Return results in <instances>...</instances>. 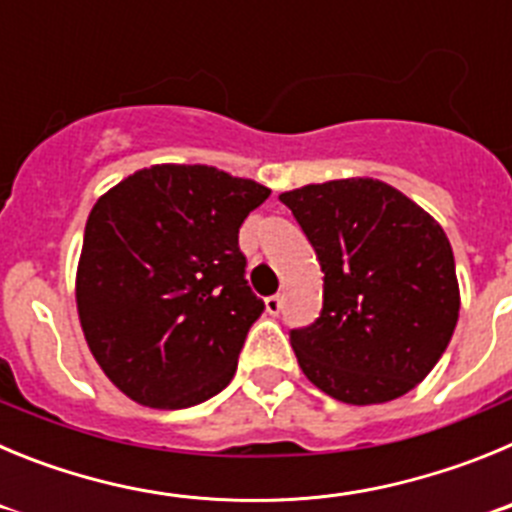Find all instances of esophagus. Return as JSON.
Here are the masks:
<instances>
[{"mask_svg": "<svg viewBox=\"0 0 512 512\" xmlns=\"http://www.w3.org/2000/svg\"><path fill=\"white\" fill-rule=\"evenodd\" d=\"M264 305H266V312H269V315H279V312H282V297L279 295L266 297Z\"/></svg>", "mask_w": 512, "mask_h": 512, "instance_id": "obj_1", "label": "esophagus"}]
</instances>
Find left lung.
I'll use <instances>...</instances> for the list:
<instances>
[{
  "mask_svg": "<svg viewBox=\"0 0 512 512\" xmlns=\"http://www.w3.org/2000/svg\"><path fill=\"white\" fill-rule=\"evenodd\" d=\"M323 269V310L289 330L300 369L348 405H377L428 377L454 336L451 243L423 207L379 179L279 194Z\"/></svg>",
  "mask_w": 512,
  "mask_h": 512,
  "instance_id": "obj_1",
  "label": "left lung"
}]
</instances>
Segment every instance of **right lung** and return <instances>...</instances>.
Returning a JSON list of instances; mask_svg holds the SVG:
<instances>
[{"label":"right lung","mask_w":512,"mask_h":512,"mask_svg":"<svg viewBox=\"0 0 512 512\" xmlns=\"http://www.w3.org/2000/svg\"><path fill=\"white\" fill-rule=\"evenodd\" d=\"M269 194L215 166L156 164L92 207L76 307L89 351L130 400L182 410L228 387L264 312L238 228Z\"/></svg>","instance_id":"add662e5"}]
</instances>
